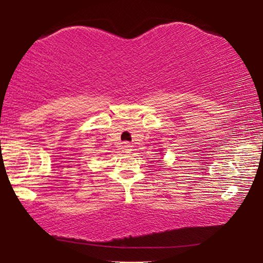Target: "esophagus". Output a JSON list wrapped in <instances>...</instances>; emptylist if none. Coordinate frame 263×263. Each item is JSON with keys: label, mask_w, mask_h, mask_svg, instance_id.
<instances>
[{"label": "esophagus", "mask_w": 263, "mask_h": 263, "mask_svg": "<svg viewBox=\"0 0 263 263\" xmlns=\"http://www.w3.org/2000/svg\"><path fill=\"white\" fill-rule=\"evenodd\" d=\"M122 150L124 151L125 154H130L132 150H133V146H132V145H129V144H124V145H122Z\"/></svg>", "instance_id": "esophagus-1"}]
</instances>
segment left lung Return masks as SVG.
<instances>
[{
	"label": "left lung",
	"mask_w": 263,
	"mask_h": 263,
	"mask_svg": "<svg viewBox=\"0 0 263 263\" xmlns=\"http://www.w3.org/2000/svg\"><path fill=\"white\" fill-rule=\"evenodd\" d=\"M161 154H163V152H161Z\"/></svg>",
	"instance_id": "8db88e82"
}]
</instances>
